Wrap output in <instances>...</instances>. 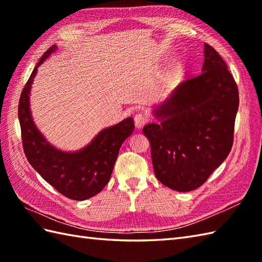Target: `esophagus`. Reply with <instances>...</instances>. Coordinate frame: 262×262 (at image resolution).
Listing matches in <instances>:
<instances>
[{"label": "esophagus", "instance_id": "1", "mask_svg": "<svg viewBox=\"0 0 262 262\" xmlns=\"http://www.w3.org/2000/svg\"><path fill=\"white\" fill-rule=\"evenodd\" d=\"M134 121L137 128H142L147 122V117L144 114H136L134 116Z\"/></svg>", "mask_w": 262, "mask_h": 262}]
</instances>
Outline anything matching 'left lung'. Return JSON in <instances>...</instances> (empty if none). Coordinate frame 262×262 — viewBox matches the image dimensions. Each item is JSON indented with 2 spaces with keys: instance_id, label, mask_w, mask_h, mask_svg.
<instances>
[{
  "instance_id": "8db88e82",
  "label": "left lung",
  "mask_w": 262,
  "mask_h": 262,
  "mask_svg": "<svg viewBox=\"0 0 262 262\" xmlns=\"http://www.w3.org/2000/svg\"><path fill=\"white\" fill-rule=\"evenodd\" d=\"M202 73L183 81L143 133L151 143L155 177L177 191H191L231 152L238 109L237 85L224 59L205 43Z\"/></svg>"
}]
</instances>
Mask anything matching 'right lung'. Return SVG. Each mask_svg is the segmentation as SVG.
<instances>
[{
    "mask_svg": "<svg viewBox=\"0 0 262 262\" xmlns=\"http://www.w3.org/2000/svg\"><path fill=\"white\" fill-rule=\"evenodd\" d=\"M56 48L54 45L42 55L21 92L18 116L22 145L27 160L42 179L65 197L85 200L96 196L110 180L121 144L134 132V119L128 117L119 124L104 128L77 152H63L51 145L32 120L29 93L38 66Z\"/></svg>",
    "mask_w": 262,
    "mask_h": 262,
    "instance_id": "1",
    "label": "right lung"
}]
</instances>
